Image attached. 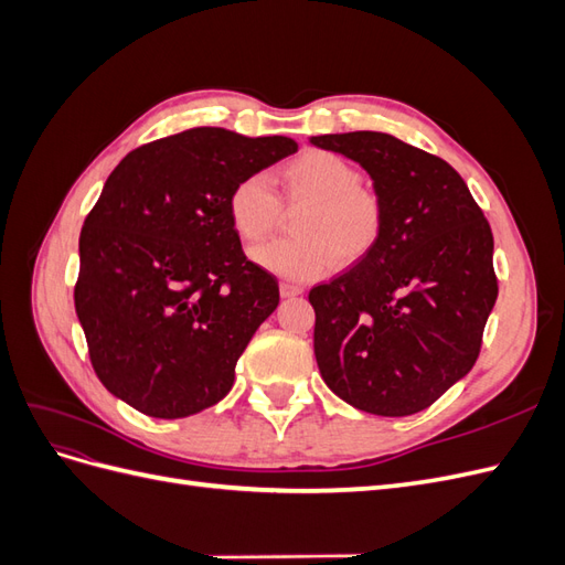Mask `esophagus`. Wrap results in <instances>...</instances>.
Wrapping results in <instances>:
<instances>
[{
	"label": "esophagus",
	"instance_id": "esophagus-1",
	"mask_svg": "<svg viewBox=\"0 0 565 565\" xmlns=\"http://www.w3.org/2000/svg\"><path fill=\"white\" fill-rule=\"evenodd\" d=\"M301 292H303V287H301V285L287 282V280H282V282H280V295H282V297H299Z\"/></svg>",
	"mask_w": 565,
	"mask_h": 565
}]
</instances>
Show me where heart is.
<instances>
[{"label":"heart","mask_w":565,"mask_h":565,"mask_svg":"<svg viewBox=\"0 0 565 565\" xmlns=\"http://www.w3.org/2000/svg\"><path fill=\"white\" fill-rule=\"evenodd\" d=\"M358 169L334 152L309 150L282 169L285 198L311 202L297 224V241H273L256 247V266L292 282H311L337 266L361 262L384 233L380 198L363 191ZM231 228L245 243H259L276 226L280 198L268 174L237 181L226 200Z\"/></svg>","instance_id":"heart-1"}]
</instances>
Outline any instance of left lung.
<instances>
[{
  "label": "left lung",
  "mask_w": 565,
  "mask_h": 565,
  "mask_svg": "<svg viewBox=\"0 0 565 565\" xmlns=\"http://www.w3.org/2000/svg\"><path fill=\"white\" fill-rule=\"evenodd\" d=\"M361 164L384 210L365 259L311 289L324 384L370 415L426 409L473 367L498 299L492 231L455 169L382 131L311 136Z\"/></svg>",
  "instance_id": "obj_1"
}]
</instances>
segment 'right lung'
Listing matches in <instances>:
<instances>
[{"mask_svg": "<svg viewBox=\"0 0 565 565\" xmlns=\"http://www.w3.org/2000/svg\"><path fill=\"white\" fill-rule=\"evenodd\" d=\"M297 152L287 136L198 127L131 150L79 233L75 311L104 386L139 413L191 417L226 396L280 301L226 212L231 188Z\"/></svg>", "mask_w": 565, "mask_h": 565, "instance_id": "1", "label": "right lung"}]
</instances>
